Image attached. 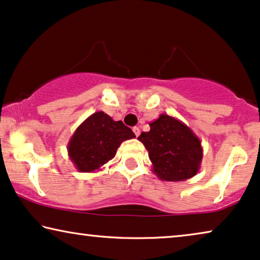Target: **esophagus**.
<instances>
[{
  "instance_id": "esophagus-1",
  "label": "esophagus",
  "mask_w": 260,
  "mask_h": 260,
  "mask_svg": "<svg viewBox=\"0 0 260 260\" xmlns=\"http://www.w3.org/2000/svg\"><path fill=\"white\" fill-rule=\"evenodd\" d=\"M133 132L135 137H139V135H140V128H139V127H133Z\"/></svg>"
}]
</instances>
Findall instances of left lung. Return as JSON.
I'll use <instances>...</instances> for the list:
<instances>
[{"instance_id":"obj_1","label":"left lung","mask_w":260,"mask_h":260,"mask_svg":"<svg viewBox=\"0 0 260 260\" xmlns=\"http://www.w3.org/2000/svg\"><path fill=\"white\" fill-rule=\"evenodd\" d=\"M138 140L148 151L156 177L164 181H185L194 177L203 160L202 141L194 132L167 114H160Z\"/></svg>"}]
</instances>
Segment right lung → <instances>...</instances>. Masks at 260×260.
Listing matches in <instances>:
<instances>
[{"label": "right lung", "instance_id": "obj_1", "mask_svg": "<svg viewBox=\"0 0 260 260\" xmlns=\"http://www.w3.org/2000/svg\"><path fill=\"white\" fill-rule=\"evenodd\" d=\"M133 138L135 134L122 121H114L104 112H95L72 135L68 156L79 172L92 173L114 158L123 141Z\"/></svg>", "mask_w": 260, "mask_h": 260}]
</instances>
